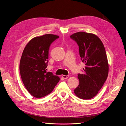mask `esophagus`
<instances>
[{"label":"esophagus","mask_w":126,"mask_h":126,"mask_svg":"<svg viewBox=\"0 0 126 126\" xmlns=\"http://www.w3.org/2000/svg\"><path fill=\"white\" fill-rule=\"evenodd\" d=\"M63 79H67L68 77H69V75H67V76H65V75H63Z\"/></svg>","instance_id":"esophagus-1"}]
</instances>
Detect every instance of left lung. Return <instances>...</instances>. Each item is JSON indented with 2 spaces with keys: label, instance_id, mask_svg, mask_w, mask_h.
I'll use <instances>...</instances> for the list:
<instances>
[{
  "label": "left lung",
  "instance_id": "left-lung-1",
  "mask_svg": "<svg viewBox=\"0 0 126 126\" xmlns=\"http://www.w3.org/2000/svg\"><path fill=\"white\" fill-rule=\"evenodd\" d=\"M70 37L77 44L81 60L86 65L83 73L78 74L79 84L74 93L82 99H89L98 94L108 77L109 66L104 46L92 33L78 32Z\"/></svg>",
  "mask_w": 126,
  "mask_h": 126
}]
</instances>
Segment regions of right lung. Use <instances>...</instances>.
Instances as JSON below:
<instances>
[{
	"instance_id": "1",
	"label": "right lung",
	"mask_w": 126,
	"mask_h": 126,
	"mask_svg": "<svg viewBox=\"0 0 126 126\" xmlns=\"http://www.w3.org/2000/svg\"><path fill=\"white\" fill-rule=\"evenodd\" d=\"M58 38L51 34L33 38L22 52L19 65L21 80L28 92L36 98L50 94L60 80L52 72L46 71L49 48Z\"/></svg>"
}]
</instances>
